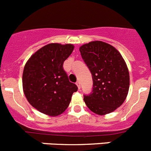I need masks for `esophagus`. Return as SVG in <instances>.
Returning <instances> with one entry per match:
<instances>
[{"instance_id":"obj_1","label":"esophagus","mask_w":151,"mask_h":151,"mask_svg":"<svg viewBox=\"0 0 151 151\" xmlns=\"http://www.w3.org/2000/svg\"><path fill=\"white\" fill-rule=\"evenodd\" d=\"M76 84V85H77V87H78V90H80V89H81V84H80V81H77Z\"/></svg>"}]
</instances>
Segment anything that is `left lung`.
Listing matches in <instances>:
<instances>
[{
  "mask_svg": "<svg viewBox=\"0 0 151 151\" xmlns=\"http://www.w3.org/2000/svg\"><path fill=\"white\" fill-rule=\"evenodd\" d=\"M79 50L93 76V93L84 96L86 105L99 116L112 113L128 94L130 75L125 61L114 47L101 41L83 44Z\"/></svg>",
  "mask_w": 151,
  "mask_h": 151,
  "instance_id": "obj_1",
  "label": "left lung"
}]
</instances>
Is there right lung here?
I'll return each mask as SVG.
<instances>
[{
	"label": "right lung",
	"instance_id": "obj_1",
	"mask_svg": "<svg viewBox=\"0 0 151 151\" xmlns=\"http://www.w3.org/2000/svg\"><path fill=\"white\" fill-rule=\"evenodd\" d=\"M74 45L51 43L31 55L23 71V90L34 108L49 116L65 111L78 87L69 80L63 64Z\"/></svg>",
	"mask_w": 151,
	"mask_h": 151
}]
</instances>
